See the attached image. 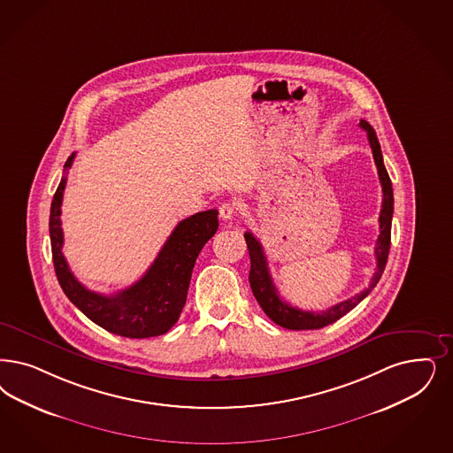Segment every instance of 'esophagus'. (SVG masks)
<instances>
[{"instance_id":"obj_1","label":"esophagus","mask_w":453,"mask_h":453,"mask_svg":"<svg viewBox=\"0 0 453 453\" xmlns=\"http://www.w3.org/2000/svg\"><path fill=\"white\" fill-rule=\"evenodd\" d=\"M235 211H237V207H235L234 203H222L219 205V216L222 220H231V219L234 218Z\"/></svg>"}]
</instances>
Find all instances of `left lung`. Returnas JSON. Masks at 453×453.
<instances>
[{"label":"left lung","instance_id":"1","mask_svg":"<svg viewBox=\"0 0 453 453\" xmlns=\"http://www.w3.org/2000/svg\"><path fill=\"white\" fill-rule=\"evenodd\" d=\"M359 127L368 134V142H370V147H372V152H373L374 164H376L378 177H380L381 190H383L381 212H380V219H378L380 220V235H378L376 248H374L376 271H374L370 286L365 291H361L357 296L349 297L346 301H342V303L331 306L326 311H303V310L293 308L291 304L282 301L280 295H278V289H276L273 278L269 274L267 259H265V250H263L261 242L250 233L244 234L250 256V282L252 295L257 299L263 311L271 318V321H274L276 325H280L282 328L295 329V331H299V329H319L338 321L340 318H343L346 312L351 311L359 301H363L365 297L372 293V289L378 284L383 271H385L391 244L393 188H391L390 175H388V172L385 169V164H383L380 142H378V137L374 134L373 127L368 124L366 120H359Z\"/></svg>","mask_w":453,"mask_h":453}]
</instances>
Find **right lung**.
<instances>
[{
	"mask_svg": "<svg viewBox=\"0 0 453 453\" xmlns=\"http://www.w3.org/2000/svg\"><path fill=\"white\" fill-rule=\"evenodd\" d=\"M75 154L65 162V172ZM66 175L57 188L50 209V239L53 265L66 297L95 325L124 338H152L167 333L177 323L188 299L196 259L203 244L216 234L218 211H203L180 220L141 280L105 296L87 289L73 276L63 256L62 201Z\"/></svg>",
	"mask_w": 453,
	"mask_h": 453,
	"instance_id": "1",
	"label": "right lung"
}]
</instances>
